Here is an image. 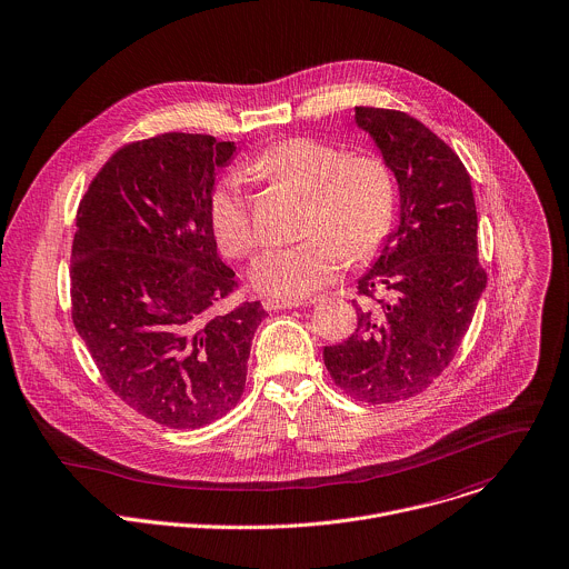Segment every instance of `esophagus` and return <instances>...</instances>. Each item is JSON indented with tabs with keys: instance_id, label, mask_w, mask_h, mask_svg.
Here are the masks:
<instances>
[{
	"instance_id": "obj_1",
	"label": "esophagus",
	"mask_w": 569,
	"mask_h": 569,
	"mask_svg": "<svg viewBox=\"0 0 569 569\" xmlns=\"http://www.w3.org/2000/svg\"><path fill=\"white\" fill-rule=\"evenodd\" d=\"M303 303H315V299L310 301H301V299H277V297H268L263 299V308L268 312H274V310H286V308H299Z\"/></svg>"
}]
</instances>
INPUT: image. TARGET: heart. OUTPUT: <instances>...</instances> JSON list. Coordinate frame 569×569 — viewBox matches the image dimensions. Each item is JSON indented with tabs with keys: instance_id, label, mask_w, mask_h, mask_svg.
Returning a JSON list of instances; mask_svg holds the SVG:
<instances>
[{
	"instance_id": "1",
	"label": "heart",
	"mask_w": 569,
	"mask_h": 569,
	"mask_svg": "<svg viewBox=\"0 0 569 569\" xmlns=\"http://www.w3.org/2000/svg\"><path fill=\"white\" fill-rule=\"evenodd\" d=\"M248 171L310 189L306 239L266 248L252 263V283L272 297L299 299L332 283L346 259L363 261L387 241L396 219V176L375 151L346 153L343 147L295 136L268 144ZM210 226L219 248L250 257L259 243L252 194L239 176L223 178L210 197Z\"/></svg>"
}]
</instances>
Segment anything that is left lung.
Here are the masks:
<instances>
[{"label":"left lung","instance_id":"8db88e82","mask_svg":"<svg viewBox=\"0 0 569 569\" xmlns=\"http://www.w3.org/2000/svg\"><path fill=\"white\" fill-rule=\"evenodd\" d=\"M400 187V226L359 279L355 332L323 348L332 382L368 405L409 400L456 357L487 286L471 178L458 153L405 111L355 107ZM381 297L377 298L376 292Z\"/></svg>","mask_w":569,"mask_h":569}]
</instances>
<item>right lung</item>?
I'll return each mask as SVG.
<instances>
[{
    "mask_svg": "<svg viewBox=\"0 0 569 569\" xmlns=\"http://www.w3.org/2000/svg\"><path fill=\"white\" fill-rule=\"evenodd\" d=\"M234 142L160 133L120 147L76 214L71 317L107 387L169 429H199L243 396L259 301L228 312L239 283L210 226L214 169Z\"/></svg>",
    "mask_w": 569,
    "mask_h": 569,
    "instance_id": "1",
    "label": "right lung"
}]
</instances>
